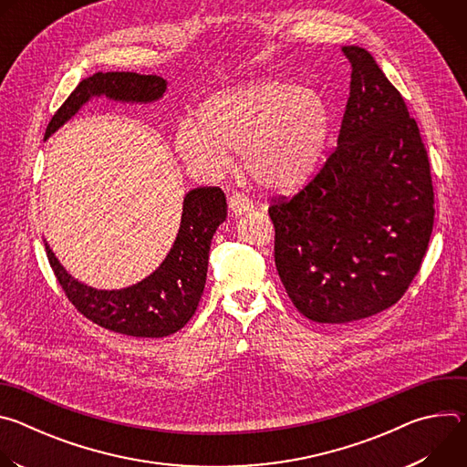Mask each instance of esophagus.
<instances>
[{
    "label": "esophagus",
    "instance_id": "obj_1",
    "mask_svg": "<svg viewBox=\"0 0 467 467\" xmlns=\"http://www.w3.org/2000/svg\"><path fill=\"white\" fill-rule=\"evenodd\" d=\"M253 209V202L249 197H245L244 193L240 192H233L229 195V211L234 214V216H242L244 213L251 211Z\"/></svg>",
    "mask_w": 467,
    "mask_h": 467
}]
</instances>
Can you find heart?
I'll list each match as a JSON object with an SVG mask.
<instances>
[{
	"label": "heart",
	"mask_w": 467,
	"mask_h": 467,
	"mask_svg": "<svg viewBox=\"0 0 467 467\" xmlns=\"http://www.w3.org/2000/svg\"><path fill=\"white\" fill-rule=\"evenodd\" d=\"M328 137V109L319 92L288 79L264 78L213 96L199 119L177 123L173 148L199 175H222L240 151L260 186L288 192L316 171Z\"/></svg>",
	"instance_id": "1"
}]
</instances>
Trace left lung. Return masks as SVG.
Returning a JSON list of instances; mask_svg holds the SVG:
<instances>
[{
  "label": "left lung",
  "instance_id": "1",
  "mask_svg": "<svg viewBox=\"0 0 467 467\" xmlns=\"http://www.w3.org/2000/svg\"><path fill=\"white\" fill-rule=\"evenodd\" d=\"M342 51L351 87L338 148L299 193L268 211L279 277L316 323H351L395 305L420 272L434 223L416 119L369 51Z\"/></svg>",
  "mask_w": 467,
  "mask_h": 467
}]
</instances>
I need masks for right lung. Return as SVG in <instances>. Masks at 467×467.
<instances>
[{
  "label": "right lung",
  "mask_w": 467,
  "mask_h": 467,
  "mask_svg": "<svg viewBox=\"0 0 467 467\" xmlns=\"http://www.w3.org/2000/svg\"><path fill=\"white\" fill-rule=\"evenodd\" d=\"M168 81L132 72H98L83 79L62 103L46 129V140L72 119L92 98L119 103H155ZM227 218L225 193L218 186L193 188L184 195L177 238L159 268L137 285L98 290L74 279L44 240L57 281L72 305L103 328L137 338H162L182 328L203 296L209 251L216 229Z\"/></svg>",
  "instance_id": "1"
}]
</instances>
